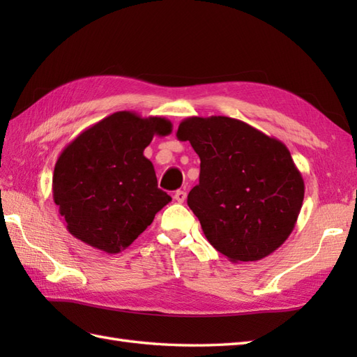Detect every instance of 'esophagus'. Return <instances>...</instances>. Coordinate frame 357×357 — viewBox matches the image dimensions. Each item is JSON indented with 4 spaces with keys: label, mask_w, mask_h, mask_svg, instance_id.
<instances>
[{
    "label": "esophagus",
    "mask_w": 357,
    "mask_h": 357,
    "mask_svg": "<svg viewBox=\"0 0 357 357\" xmlns=\"http://www.w3.org/2000/svg\"><path fill=\"white\" fill-rule=\"evenodd\" d=\"M173 198H174V201H178L179 204H183L185 201V198H187V193L184 190H178L176 193L173 195Z\"/></svg>",
    "instance_id": "1"
}]
</instances>
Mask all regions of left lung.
<instances>
[{
	"mask_svg": "<svg viewBox=\"0 0 357 357\" xmlns=\"http://www.w3.org/2000/svg\"><path fill=\"white\" fill-rule=\"evenodd\" d=\"M176 135L201 159L187 204L210 244L231 262L259 261L282 245L305 193L285 144L229 116L185 118Z\"/></svg>",
	"mask_w": 357,
	"mask_h": 357,
	"instance_id": "8db88e82",
	"label": "left lung"
}]
</instances>
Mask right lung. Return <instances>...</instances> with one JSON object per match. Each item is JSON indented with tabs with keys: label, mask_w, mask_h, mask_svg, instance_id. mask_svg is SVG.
I'll return each instance as SVG.
<instances>
[{
	"label": "right lung",
	"mask_w": 357,
	"mask_h": 357,
	"mask_svg": "<svg viewBox=\"0 0 357 357\" xmlns=\"http://www.w3.org/2000/svg\"><path fill=\"white\" fill-rule=\"evenodd\" d=\"M161 116L116 112L81 132L58 156L53 201L67 230L87 245L123 252L172 201L158 188L144 149L153 136L172 133Z\"/></svg>",
	"instance_id": "right-lung-1"
}]
</instances>
